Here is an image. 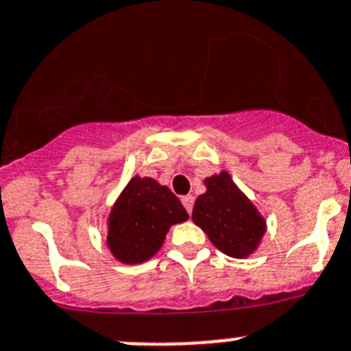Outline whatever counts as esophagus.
Here are the masks:
<instances>
[{
  "label": "esophagus",
  "mask_w": 351,
  "mask_h": 351,
  "mask_svg": "<svg viewBox=\"0 0 351 351\" xmlns=\"http://www.w3.org/2000/svg\"><path fill=\"white\" fill-rule=\"evenodd\" d=\"M182 203H184L185 210H187L189 213L193 212V206H194V197L193 196H184V197H182Z\"/></svg>",
  "instance_id": "esophagus-1"
}]
</instances>
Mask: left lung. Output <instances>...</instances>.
I'll return each mask as SVG.
<instances>
[{"mask_svg": "<svg viewBox=\"0 0 351 351\" xmlns=\"http://www.w3.org/2000/svg\"><path fill=\"white\" fill-rule=\"evenodd\" d=\"M205 194L194 203V224L226 256L243 260L254 254L267 233V221L260 210L228 171L205 178Z\"/></svg>", "mask_w": 351, "mask_h": 351, "instance_id": "obj_1", "label": "left lung"}]
</instances>
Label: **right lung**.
Returning <instances> with one entry per match:
<instances>
[{"mask_svg":"<svg viewBox=\"0 0 351 351\" xmlns=\"http://www.w3.org/2000/svg\"><path fill=\"white\" fill-rule=\"evenodd\" d=\"M187 219L169 187L150 176H134L112 203L106 245L120 263H145L160 251L169 228Z\"/></svg>","mask_w":351,"mask_h":351,"instance_id":"obj_1","label":"right lung"}]
</instances>
